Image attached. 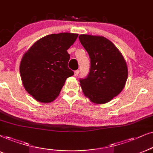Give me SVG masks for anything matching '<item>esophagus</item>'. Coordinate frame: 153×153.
<instances>
[{"instance_id": "esophagus-1", "label": "esophagus", "mask_w": 153, "mask_h": 153, "mask_svg": "<svg viewBox=\"0 0 153 153\" xmlns=\"http://www.w3.org/2000/svg\"><path fill=\"white\" fill-rule=\"evenodd\" d=\"M79 73H80V71H79V70L75 71V72H74V75H75V76H77V75L79 74Z\"/></svg>"}]
</instances>
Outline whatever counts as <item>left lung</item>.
I'll use <instances>...</instances> for the list:
<instances>
[{"label": "left lung", "mask_w": 153, "mask_h": 153, "mask_svg": "<svg viewBox=\"0 0 153 153\" xmlns=\"http://www.w3.org/2000/svg\"><path fill=\"white\" fill-rule=\"evenodd\" d=\"M79 39L90 58L89 74L80 80L83 93L93 103H107L125 87L128 68L124 58L104 36L80 34Z\"/></svg>", "instance_id": "1"}]
</instances>
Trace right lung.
<instances>
[{
  "label": "right lung",
  "mask_w": 153,
  "mask_h": 153,
  "mask_svg": "<svg viewBox=\"0 0 153 153\" xmlns=\"http://www.w3.org/2000/svg\"><path fill=\"white\" fill-rule=\"evenodd\" d=\"M78 34L59 33L44 36L23 56L20 73L23 86L38 102L49 103L59 96L66 79L74 75L68 67L67 50Z\"/></svg>",
  "instance_id": "add662e5"
}]
</instances>
